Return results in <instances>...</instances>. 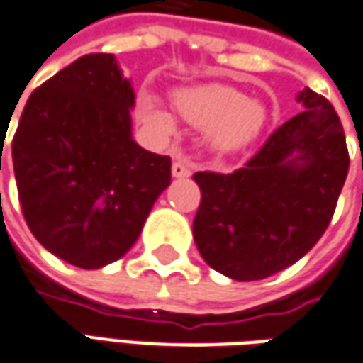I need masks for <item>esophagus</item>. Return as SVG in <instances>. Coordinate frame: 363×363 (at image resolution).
Here are the masks:
<instances>
[{
	"label": "esophagus",
	"instance_id": "1",
	"mask_svg": "<svg viewBox=\"0 0 363 363\" xmlns=\"http://www.w3.org/2000/svg\"><path fill=\"white\" fill-rule=\"evenodd\" d=\"M172 177H177V179H186V177H191L189 164L182 162V160H174V162H172Z\"/></svg>",
	"mask_w": 363,
	"mask_h": 363
}]
</instances>
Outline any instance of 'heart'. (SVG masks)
<instances>
[{
    "mask_svg": "<svg viewBox=\"0 0 363 363\" xmlns=\"http://www.w3.org/2000/svg\"><path fill=\"white\" fill-rule=\"evenodd\" d=\"M174 104L191 124L208 128V140L219 150H237L255 140L267 120V110L259 100H249L229 86L184 90L177 94ZM140 114L144 122L162 134L174 130L170 114L155 98H143Z\"/></svg>",
    "mask_w": 363,
    "mask_h": 363,
    "instance_id": "obj_1",
    "label": "heart"
}]
</instances>
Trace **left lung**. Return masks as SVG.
<instances>
[{
	"instance_id": "obj_1",
	"label": "left lung",
	"mask_w": 363,
	"mask_h": 363,
	"mask_svg": "<svg viewBox=\"0 0 363 363\" xmlns=\"http://www.w3.org/2000/svg\"><path fill=\"white\" fill-rule=\"evenodd\" d=\"M289 118L233 172H194L201 205L194 243L237 281L294 265L325 233L350 170L344 126L328 98L306 88Z\"/></svg>"
}]
</instances>
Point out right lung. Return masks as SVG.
Wrapping results in <instances>:
<instances>
[{
	"instance_id": "1",
	"label": "right lung",
	"mask_w": 363,
	"mask_h": 363,
	"mask_svg": "<svg viewBox=\"0 0 363 363\" xmlns=\"http://www.w3.org/2000/svg\"><path fill=\"white\" fill-rule=\"evenodd\" d=\"M134 92L112 54H88L35 88L11 140L19 205L33 237L82 269L136 243L170 184V158L132 140Z\"/></svg>"
}]
</instances>
